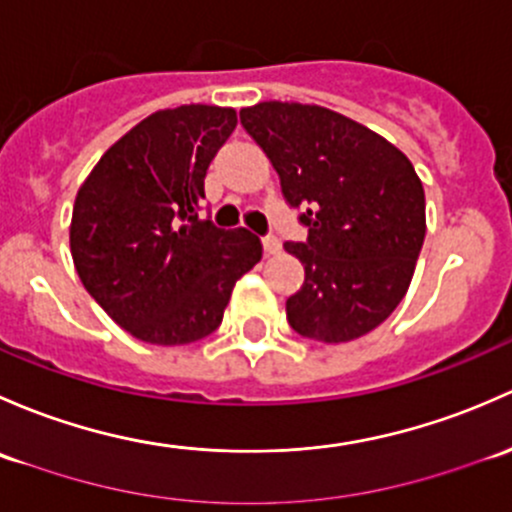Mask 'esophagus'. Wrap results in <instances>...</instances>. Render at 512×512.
Here are the masks:
<instances>
[{"mask_svg": "<svg viewBox=\"0 0 512 512\" xmlns=\"http://www.w3.org/2000/svg\"><path fill=\"white\" fill-rule=\"evenodd\" d=\"M263 251H266V256L281 254V241L276 236H263Z\"/></svg>", "mask_w": 512, "mask_h": 512, "instance_id": "34e87169", "label": "esophagus"}]
</instances>
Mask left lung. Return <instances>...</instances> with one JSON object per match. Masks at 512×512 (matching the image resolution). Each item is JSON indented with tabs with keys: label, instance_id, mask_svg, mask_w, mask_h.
I'll return each instance as SVG.
<instances>
[{
	"label": "left lung",
	"instance_id": "left-lung-1",
	"mask_svg": "<svg viewBox=\"0 0 512 512\" xmlns=\"http://www.w3.org/2000/svg\"><path fill=\"white\" fill-rule=\"evenodd\" d=\"M241 125L281 177L291 207H305V244H283L305 283L286 303L310 340L350 342L392 315L412 283L426 234L421 179L399 147L313 103L241 108Z\"/></svg>",
	"mask_w": 512,
	"mask_h": 512
}]
</instances>
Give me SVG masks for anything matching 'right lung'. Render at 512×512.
<instances>
[{"instance_id":"add662e5","label":"right lung","mask_w":512,"mask_h":512,"mask_svg":"<svg viewBox=\"0 0 512 512\" xmlns=\"http://www.w3.org/2000/svg\"><path fill=\"white\" fill-rule=\"evenodd\" d=\"M236 110L179 105L115 140L73 202V266L120 328L150 345H189L221 325L236 281L261 261L249 229L197 219L209 162Z\"/></svg>"}]
</instances>
